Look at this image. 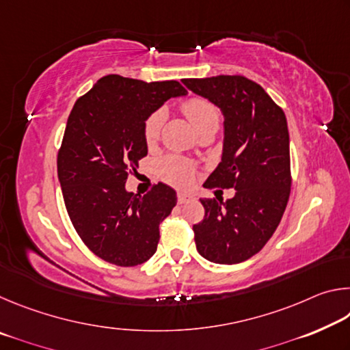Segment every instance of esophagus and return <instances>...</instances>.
<instances>
[{"label": "esophagus", "mask_w": 350, "mask_h": 350, "mask_svg": "<svg viewBox=\"0 0 350 350\" xmlns=\"http://www.w3.org/2000/svg\"><path fill=\"white\" fill-rule=\"evenodd\" d=\"M189 200H196V198L188 193H177V202L179 204H185V202H189Z\"/></svg>", "instance_id": "1"}]
</instances>
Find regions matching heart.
<instances>
[{"label": "heart", "mask_w": 350, "mask_h": 350, "mask_svg": "<svg viewBox=\"0 0 350 350\" xmlns=\"http://www.w3.org/2000/svg\"><path fill=\"white\" fill-rule=\"evenodd\" d=\"M183 114L188 117L194 129L202 128L208 123H219V111L208 100L193 97L182 105ZM165 120V111L157 109L146 118L144 125V137L148 145L156 144ZM159 174L163 180L176 187H187L191 183L194 176V165L182 157H167L159 163Z\"/></svg>", "instance_id": "heart-1"}]
</instances>
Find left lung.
<instances>
[{
  "label": "left lung",
  "mask_w": 350,
  "mask_h": 350,
  "mask_svg": "<svg viewBox=\"0 0 350 350\" xmlns=\"http://www.w3.org/2000/svg\"><path fill=\"white\" fill-rule=\"evenodd\" d=\"M189 91L222 111V159L206 188H234L232 199H200L204 221L193 225L200 256L239 264L275 233L286 210L290 176L288 129L284 111L258 83L242 75L183 79Z\"/></svg>",
  "instance_id": "1"
}]
</instances>
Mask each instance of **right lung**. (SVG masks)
Instances as JSON below:
<instances>
[{"mask_svg":"<svg viewBox=\"0 0 350 350\" xmlns=\"http://www.w3.org/2000/svg\"><path fill=\"white\" fill-rule=\"evenodd\" d=\"M187 96L179 81L102 77L77 100L57 157L64 205L75 232L106 262L133 267L157 250L159 225L177 202L159 182L144 196L126 191L128 174L148 154L146 118L167 100Z\"/></svg>","mask_w":350,"mask_h":350,"instance_id":"right-lung-1","label":"right lung"}]
</instances>
